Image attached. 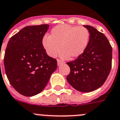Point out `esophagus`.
<instances>
[{"label": "esophagus", "mask_w": 120, "mask_h": 120, "mask_svg": "<svg viewBox=\"0 0 120 120\" xmlns=\"http://www.w3.org/2000/svg\"><path fill=\"white\" fill-rule=\"evenodd\" d=\"M64 62L63 61H62L61 60H57V65L58 66H60V65L62 64H63Z\"/></svg>", "instance_id": "1"}]
</instances>
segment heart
<instances>
[{
    "label": "heart",
    "mask_w": 120,
    "mask_h": 120,
    "mask_svg": "<svg viewBox=\"0 0 120 120\" xmlns=\"http://www.w3.org/2000/svg\"><path fill=\"white\" fill-rule=\"evenodd\" d=\"M90 32L84 27L61 24L52 29L50 36L43 38L42 45L49 56L54 57L60 52L61 57H80L88 46Z\"/></svg>",
    "instance_id": "obj_1"
}]
</instances>
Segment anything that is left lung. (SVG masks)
I'll list each match as a JSON object with an SVG mask.
<instances>
[{
    "mask_svg": "<svg viewBox=\"0 0 120 120\" xmlns=\"http://www.w3.org/2000/svg\"><path fill=\"white\" fill-rule=\"evenodd\" d=\"M90 32L88 46L83 54L67 64L70 73L67 80L81 92H91L100 87L111 68L112 47L103 33L93 27L84 25Z\"/></svg>",
    "mask_w": 120,
    "mask_h": 120,
    "instance_id": "1",
    "label": "left lung"
}]
</instances>
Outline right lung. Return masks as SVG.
Returning <instances> with one entry per match:
<instances>
[{"label":"right lung","mask_w":120,"mask_h":120,"mask_svg":"<svg viewBox=\"0 0 120 120\" xmlns=\"http://www.w3.org/2000/svg\"><path fill=\"white\" fill-rule=\"evenodd\" d=\"M48 24L29 26L13 36L7 45L4 65L10 84L22 95L35 96L43 90L56 70V59L42 45Z\"/></svg>","instance_id":"1"}]
</instances>
